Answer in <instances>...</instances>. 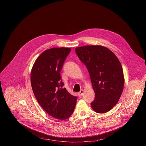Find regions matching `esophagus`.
<instances>
[{
    "instance_id": "obj_1",
    "label": "esophagus",
    "mask_w": 146,
    "mask_h": 146,
    "mask_svg": "<svg viewBox=\"0 0 146 146\" xmlns=\"http://www.w3.org/2000/svg\"><path fill=\"white\" fill-rule=\"evenodd\" d=\"M78 96H79V97H82V96H83L84 94V90H81L78 93Z\"/></svg>"
}]
</instances>
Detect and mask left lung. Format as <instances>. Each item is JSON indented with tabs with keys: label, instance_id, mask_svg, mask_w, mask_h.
<instances>
[{
	"label": "left lung",
	"instance_id": "left-lung-1",
	"mask_svg": "<svg viewBox=\"0 0 146 146\" xmlns=\"http://www.w3.org/2000/svg\"><path fill=\"white\" fill-rule=\"evenodd\" d=\"M75 51L88 69L95 93L92 108L99 113L108 112L117 104L123 91L121 63L111 50L102 45L79 46Z\"/></svg>",
	"mask_w": 146,
	"mask_h": 146
}]
</instances>
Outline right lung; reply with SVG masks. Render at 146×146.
Instances as JSON below:
<instances>
[{
  "instance_id": "right-lung-1",
  "label": "right lung",
  "mask_w": 146,
  "mask_h": 146,
  "mask_svg": "<svg viewBox=\"0 0 146 146\" xmlns=\"http://www.w3.org/2000/svg\"><path fill=\"white\" fill-rule=\"evenodd\" d=\"M68 48H52L37 58L31 72L34 96L43 110L51 116L64 120L72 114L77 98L63 88L60 71L71 52Z\"/></svg>"
}]
</instances>
